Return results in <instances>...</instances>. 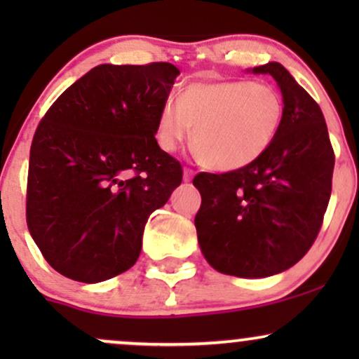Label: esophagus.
<instances>
[{
	"instance_id": "obj_1",
	"label": "esophagus",
	"mask_w": 359,
	"mask_h": 359,
	"mask_svg": "<svg viewBox=\"0 0 359 359\" xmlns=\"http://www.w3.org/2000/svg\"><path fill=\"white\" fill-rule=\"evenodd\" d=\"M192 177H194V170H192V168L184 167V180H185V182H191Z\"/></svg>"
}]
</instances>
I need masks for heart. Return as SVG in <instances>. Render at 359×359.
<instances>
[{
  "instance_id": "1",
  "label": "heart",
  "mask_w": 359,
  "mask_h": 359,
  "mask_svg": "<svg viewBox=\"0 0 359 359\" xmlns=\"http://www.w3.org/2000/svg\"><path fill=\"white\" fill-rule=\"evenodd\" d=\"M285 102L266 82H192L179 97L160 108L155 137L162 150L174 151L191 137L205 167L219 172L248 167L277 137Z\"/></svg>"
}]
</instances>
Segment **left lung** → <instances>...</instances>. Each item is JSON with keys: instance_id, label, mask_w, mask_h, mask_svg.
Wrapping results in <instances>:
<instances>
[{"instance_id": "8db88e82", "label": "left lung", "mask_w": 359, "mask_h": 359, "mask_svg": "<svg viewBox=\"0 0 359 359\" xmlns=\"http://www.w3.org/2000/svg\"><path fill=\"white\" fill-rule=\"evenodd\" d=\"M282 90L277 137L257 162L194 177L203 203L197 240L212 269L263 278L290 269L314 245L332 189L334 150L319 104L278 62L255 67Z\"/></svg>"}]
</instances>
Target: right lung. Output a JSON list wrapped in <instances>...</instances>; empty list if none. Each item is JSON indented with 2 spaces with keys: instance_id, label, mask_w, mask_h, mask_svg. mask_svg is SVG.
<instances>
[{
  "instance_id": "add662e5",
  "label": "right lung",
  "mask_w": 359,
  "mask_h": 359,
  "mask_svg": "<svg viewBox=\"0 0 359 359\" xmlns=\"http://www.w3.org/2000/svg\"><path fill=\"white\" fill-rule=\"evenodd\" d=\"M179 69L102 64L57 97L36 126L27 224L53 270L96 283L137 263L145 224L182 182L156 119Z\"/></svg>"
}]
</instances>
